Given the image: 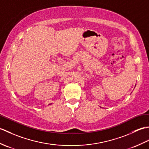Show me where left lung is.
I'll return each mask as SVG.
<instances>
[{"label": "left lung", "instance_id": "left-lung-1", "mask_svg": "<svg viewBox=\"0 0 149 149\" xmlns=\"http://www.w3.org/2000/svg\"><path fill=\"white\" fill-rule=\"evenodd\" d=\"M135 86H136V85H135Z\"/></svg>", "mask_w": 149, "mask_h": 149}]
</instances>
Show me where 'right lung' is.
<instances>
[{"label": "right lung", "mask_w": 149, "mask_h": 149, "mask_svg": "<svg viewBox=\"0 0 149 149\" xmlns=\"http://www.w3.org/2000/svg\"><path fill=\"white\" fill-rule=\"evenodd\" d=\"M49 105H50V104H49Z\"/></svg>", "instance_id": "1"}]
</instances>
